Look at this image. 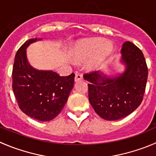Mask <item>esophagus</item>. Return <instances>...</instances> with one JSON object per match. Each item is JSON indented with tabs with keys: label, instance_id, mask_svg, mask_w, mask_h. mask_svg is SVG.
Here are the masks:
<instances>
[{
	"label": "esophagus",
	"instance_id": "34e87169",
	"mask_svg": "<svg viewBox=\"0 0 156 156\" xmlns=\"http://www.w3.org/2000/svg\"><path fill=\"white\" fill-rule=\"evenodd\" d=\"M82 80H83V75H82V74L78 73V72H77V73L75 74V81H82Z\"/></svg>",
	"mask_w": 156,
	"mask_h": 156
}]
</instances>
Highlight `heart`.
Returning a JSON list of instances; mask_svg holds the SVG:
<instances>
[{
    "mask_svg": "<svg viewBox=\"0 0 156 156\" xmlns=\"http://www.w3.org/2000/svg\"><path fill=\"white\" fill-rule=\"evenodd\" d=\"M113 44L110 41H104L102 38H90L78 42L70 52L72 59L80 62L87 59V66L89 70H95L101 67L107 57L113 51Z\"/></svg>",
    "mask_w": 156,
    "mask_h": 156,
    "instance_id": "heart-1",
    "label": "heart"
}]
</instances>
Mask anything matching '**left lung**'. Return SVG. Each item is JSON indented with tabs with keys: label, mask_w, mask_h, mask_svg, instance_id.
<instances>
[{
	"label": "left lung",
	"mask_w": 156,
	"mask_h": 156,
	"mask_svg": "<svg viewBox=\"0 0 156 156\" xmlns=\"http://www.w3.org/2000/svg\"><path fill=\"white\" fill-rule=\"evenodd\" d=\"M121 61L124 72L108 78L102 72L84 74L90 82L89 102L97 114L107 120H116L130 114L143 99L148 78V67L142 51L131 42L123 43Z\"/></svg>",
	"instance_id": "8db88e82"
}]
</instances>
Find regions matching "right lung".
<instances>
[{
  "label": "right lung",
  "instance_id": "1",
  "mask_svg": "<svg viewBox=\"0 0 156 156\" xmlns=\"http://www.w3.org/2000/svg\"><path fill=\"white\" fill-rule=\"evenodd\" d=\"M41 40L26 41L15 55L12 72V87L20 109L40 121H49L61 112L73 88L75 74L59 76L52 71H40L29 64L27 48Z\"/></svg>",
  "mask_w": 156,
  "mask_h": 156
}]
</instances>
